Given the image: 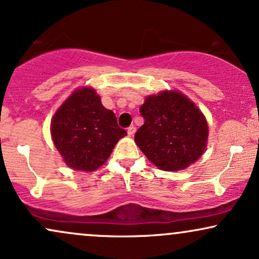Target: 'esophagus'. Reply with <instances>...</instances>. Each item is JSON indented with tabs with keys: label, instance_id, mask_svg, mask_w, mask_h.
<instances>
[{
	"label": "esophagus",
	"instance_id": "esophagus-1",
	"mask_svg": "<svg viewBox=\"0 0 259 259\" xmlns=\"http://www.w3.org/2000/svg\"><path fill=\"white\" fill-rule=\"evenodd\" d=\"M135 132H136V127L134 125H130L129 127H127V135L129 136H133L134 134H135Z\"/></svg>",
	"mask_w": 259,
	"mask_h": 259
}]
</instances>
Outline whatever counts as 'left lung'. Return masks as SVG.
Masks as SVG:
<instances>
[{
  "label": "left lung",
  "mask_w": 259,
  "mask_h": 259,
  "mask_svg": "<svg viewBox=\"0 0 259 259\" xmlns=\"http://www.w3.org/2000/svg\"><path fill=\"white\" fill-rule=\"evenodd\" d=\"M140 113L145 123L136 132L135 142L162 170L185 169L206 150V118L181 92L163 91L148 96Z\"/></svg>",
  "instance_id": "1"
}]
</instances>
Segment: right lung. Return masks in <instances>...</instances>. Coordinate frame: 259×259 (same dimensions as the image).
Returning a JSON list of instances; mask_svg holds the SVG:
<instances>
[{"label":"right lung","instance_id":"obj_1","mask_svg":"<svg viewBox=\"0 0 259 259\" xmlns=\"http://www.w3.org/2000/svg\"><path fill=\"white\" fill-rule=\"evenodd\" d=\"M51 135L68 167L94 171L105 164L126 132L118 126L115 114L102 106L94 89L81 88L55 113Z\"/></svg>","mask_w":259,"mask_h":259}]
</instances>
